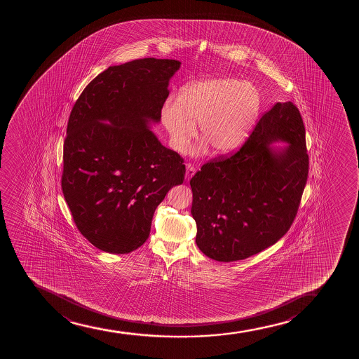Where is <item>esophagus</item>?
Returning a JSON list of instances; mask_svg holds the SVG:
<instances>
[{"label": "esophagus", "instance_id": "1", "mask_svg": "<svg viewBox=\"0 0 359 359\" xmlns=\"http://www.w3.org/2000/svg\"><path fill=\"white\" fill-rule=\"evenodd\" d=\"M196 169L191 164H187L186 178L189 181L190 178L194 176Z\"/></svg>", "mask_w": 359, "mask_h": 359}]
</instances>
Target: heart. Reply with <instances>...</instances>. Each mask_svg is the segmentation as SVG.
I'll return each instance as SVG.
<instances>
[{"label": "heart", "instance_id": "b5f03b06", "mask_svg": "<svg viewBox=\"0 0 359 359\" xmlns=\"http://www.w3.org/2000/svg\"><path fill=\"white\" fill-rule=\"evenodd\" d=\"M260 110L254 87L237 79H207L190 83L178 97L170 95L161 107V120L170 144L184 152L200 135L215 154L239 149L252 132Z\"/></svg>", "mask_w": 359, "mask_h": 359}]
</instances>
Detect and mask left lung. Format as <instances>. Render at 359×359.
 <instances>
[{"label":"left lung","instance_id":"8db88e82","mask_svg":"<svg viewBox=\"0 0 359 359\" xmlns=\"http://www.w3.org/2000/svg\"><path fill=\"white\" fill-rule=\"evenodd\" d=\"M276 140L288 144L276 148ZM308 172L299 110L276 103L237 152L207 161L190 180L198 249L231 262L276 243L296 218Z\"/></svg>","mask_w":359,"mask_h":359}]
</instances>
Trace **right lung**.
<instances>
[{
    "instance_id": "right-lung-1",
    "label": "right lung",
    "mask_w": 359,
    "mask_h": 359,
    "mask_svg": "<svg viewBox=\"0 0 359 359\" xmlns=\"http://www.w3.org/2000/svg\"><path fill=\"white\" fill-rule=\"evenodd\" d=\"M180 67L176 60L153 57L109 67L72 109L63 195L78 230L103 252L128 254L141 247L158 205L183 183V158L149 129L151 121H161L170 79Z\"/></svg>"
}]
</instances>
